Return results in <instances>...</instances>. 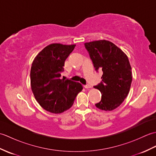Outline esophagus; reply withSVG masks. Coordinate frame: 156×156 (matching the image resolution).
I'll list each match as a JSON object with an SVG mask.
<instances>
[{"mask_svg":"<svg viewBox=\"0 0 156 156\" xmlns=\"http://www.w3.org/2000/svg\"><path fill=\"white\" fill-rule=\"evenodd\" d=\"M84 87L85 88H92L91 86L89 85V84H86V85H84Z\"/></svg>","mask_w":156,"mask_h":156,"instance_id":"1","label":"esophagus"}]
</instances>
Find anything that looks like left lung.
<instances>
[{"label": "left lung", "mask_w": 156, "mask_h": 156, "mask_svg": "<svg viewBox=\"0 0 156 156\" xmlns=\"http://www.w3.org/2000/svg\"><path fill=\"white\" fill-rule=\"evenodd\" d=\"M96 70L103 72L102 82L94 88L101 92V101L95 105L102 111L119 107L127 97L132 82L131 67L127 55L113 43L98 40L85 43Z\"/></svg>", "instance_id": "8db88e82"}]
</instances>
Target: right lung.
I'll return each instance as SVG.
<instances>
[{
  "label": "right lung",
  "mask_w": 156,
  "mask_h": 156,
  "mask_svg": "<svg viewBox=\"0 0 156 156\" xmlns=\"http://www.w3.org/2000/svg\"><path fill=\"white\" fill-rule=\"evenodd\" d=\"M76 45L51 44L36 55L30 72L31 87L41 107L58 114L71 108L83 87L80 83L60 79L66 59Z\"/></svg>",
  "instance_id": "add662e5"
}]
</instances>
